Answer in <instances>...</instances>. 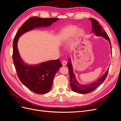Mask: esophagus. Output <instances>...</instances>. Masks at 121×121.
<instances>
[{"instance_id": "obj_1", "label": "esophagus", "mask_w": 121, "mask_h": 121, "mask_svg": "<svg viewBox=\"0 0 121 121\" xmlns=\"http://www.w3.org/2000/svg\"><path fill=\"white\" fill-rule=\"evenodd\" d=\"M67 62L66 61V60H63V61H62V65H67Z\"/></svg>"}]
</instances>
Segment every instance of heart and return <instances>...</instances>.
<instances>
[{
	"label": "heart",
	"instance_id": "1",
	"mask_svg": "<svg viewBox=\"0 0 121 121\" xmlns=\"http://www.w3.org/2000/svg\"><path fill=\"white\" fill-rule=\"evenodd\" d=\"M76 30L77 28L75 27H69L67 29H65V30H64L63 34L65 37L69 38L72 37V36L75 33ZM81 32H79V35H81Z\"/></svg>",
	"mask_w": 121,
	"mask_h": 121
}]
</instances>
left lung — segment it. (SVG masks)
<instances>
[{"label":"left lung","mask_w":121,"mask_h":121,"mask_svg":"<svg viewBox=\"0 0 121 121\" xmlns=\"http://www.w3.org/2000/svg\"><path fill=\"white\" fill-rule=\"evenodd\" d=\"M89 19L91 21V22H92V32H94V33L96 35L98 36H102V37L108 40L109 42V43H110L111 48L112 49L111 43L107 32L104 30L103 28L102 27L99 23L97 20L93 19V18H89ZM67 65L69 69V77H70V78H69V82H70V86L71 88L74 92L80 94L88 93L93 91L94 89H95L105 80L108 72V69L105 74L99 79L97 81L95 82L94 83L89 84L88 85H81V84H80L76 80L75 75L73 72V68L70 60H69Z\"/></svg>","instance_id":"1"}]
</instances>
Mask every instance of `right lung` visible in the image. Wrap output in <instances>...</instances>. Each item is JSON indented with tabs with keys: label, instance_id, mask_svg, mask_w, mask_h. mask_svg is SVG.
I'll return each mask as SVG.
<instances>
[{
	"label": "right lung",
	"instance_id": "1",
	"mask_svg": "<svg viewBox=\"0 0 121 121\" xmlns=\"http://www.w3.org/2000/svg\"><path fill=\"white\" fill-rule=\"evenodd\" d=\"M58 20V18L30 17L22 25L14 38L13 59L17 76L25 86L36 93L43 94L48 92L52 85L54 77L62 64L59 59L35 65L26 64L20 57L17 42L25 32L36 27L48 26Z\"/></svg>",
	"mask_w": 121,
	"mask_h": 121
}]
</instances>
